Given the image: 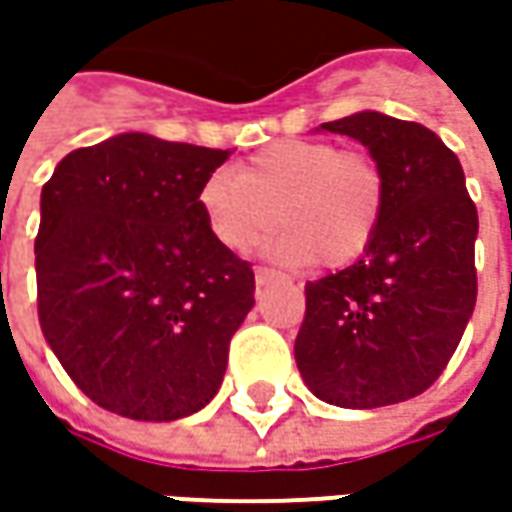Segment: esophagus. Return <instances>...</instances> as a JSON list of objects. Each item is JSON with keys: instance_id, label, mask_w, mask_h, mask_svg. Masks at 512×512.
<instances>
[{"instance_id": "34e87169", "label": "esophagus", "mask_w": 512, "mask_h": 512, "mask_svg": "<svg viewBox=\"0 0 512 512\" xmlns=\"http://www.w3.org/2000/svg\"><path fill=\"white\" fill-rule=\"evenodd\" d=\"M276 279H279V276H276L273 270H267V267H259V270H256V287L273 285Z\"/></svg>"}]
</instances>
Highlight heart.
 <instances>
[{
    "mask_svg": "<svg viewBox=\"0 0 512 512\" xmlns=\"http://www.w3.org/2000/svg\"><path fill=\"white\" fill-rule=\"evenodd\" d=\"M199 213L213 239L247 253L279 225L267 245L282 265L356 262L373 245L387 205L382 165L364 150L325 139H282L245 159L236 176L219 170L199 187Z\"/></svg>",
    "mask_w": 512,
    "mask_h": 512,
    "instance_id": "obj_1",
    "label": "heart"
}]
</instances>
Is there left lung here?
Segmentation results:
<instances>
[{"instance_id":"left-lung-1","label":"left lung","mask_w":512,"mask_h":512,"mask_svg":"<svg viewBox=\"0 0 512 512\" xmlns=\"http://www.w3.org/2000/svg\"><path fill=\"white\" fill-rule=\"evenodd\" d=\"M319 130L370 150L387 205L359 262L307 282L296 364L327 404L407 402L442 376L473 316L479 213L459 156L419 122L362 110Z\"/></svg>"}]
</instances>
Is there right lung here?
Masks as SVG:
<instances>
[{
  "label": "right lung",
  "mask_w": 512,
  "mask_h": 512,
  "mask_svg": "<svg viewBox=\"0 0 512 512\" xmlns=\"http://www.w3.org/2000/svg\"><path fill=\"white\" fill-rule=\"evenodd\" d=\"M227 156L119 133L68 153L42 187L39 325L76 387L110 413L173 422L222 387L256 290L196 202Z\"/></svg>",
  "instance_id": "1"
}]
</instances>
